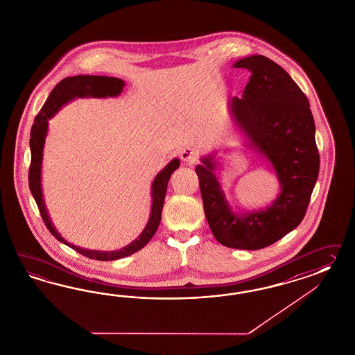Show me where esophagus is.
Masks as SVG:
<instances>
[{
    "instance_id": "1",
    "label": "esophagus",
    "mask_w": 355,
    "mask_h": 355,
    "mask_svg": "<svg viewBox=\"0 0 355 355\" xmlns=\"http://www.w3.org/2000/svg\"><path fill=\"white\" fill-rule=\"evenodd\" d=\"M181 160L186 164H193L198 160V150L191 147H186L181 150Z\"/></svg>"
}]
</instances>
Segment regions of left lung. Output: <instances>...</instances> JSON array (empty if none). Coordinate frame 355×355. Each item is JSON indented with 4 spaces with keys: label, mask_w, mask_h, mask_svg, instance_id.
Listing matches in <instances>:
<instances>
[{
    "label": "left lung",
    "mask_w": 355,
    "mask_h": 355,
    "mask_svg": "<svg viewBox=\"0 0 355 355\" xmlns=\"http://www.w3.org/2000/svg\"><path fill=\"white\" fill-rule=\"evenodd\" d=\"M246 69L243 95L233 97L230 110L248 144L270 162L281 193L266 209L236 215L215 175L214 156L195 168L205 214L216 239L226 248L260 250L301 224L319 175L310 103L291 76L264 55H250L233 64Z\"/></svg>",
    "instance_id": "1"
}]
</instances>
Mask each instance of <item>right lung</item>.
<instances>
[{"label": "right lung", "instance_id": "obj_1", "mask_svg": "<svg viewBox=\"0 0 355 355\" xmlns=\"http://www.w3.org/2000/svg\"><path fill=\"white\" fill-rule=\"evenodd\" d=\"M125 86V82L113 76H69L62 79L57 86L54 87L49 97L46 98L42 110L36 116L31 129L30 147H31V165L28 172V184L33 193V199L39 207L40 215L43 217L45 226L60 242L67 245L69 248L76 250V252L85 255L87 258L95 260H117V259L129 257L131 254L139 251L150 241V238L156 233L160 220H162V207L165 200V193L168 182L171 180L172 173L180 166V160L173 159L162 172L159 173L152 183V207L150 216L147 225L135 241H132L126 248L117 251H96L78 248L67 241H64L61 234L55 230L45 208L42 191V162H43L44 141L48 131V119H52L61 107L76 97H113L119 96Z\"/></svg>", "mask_w": 355, "mask_h": 355}]
</instances>
